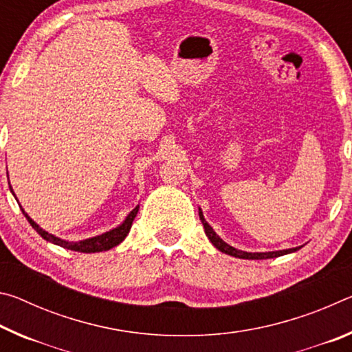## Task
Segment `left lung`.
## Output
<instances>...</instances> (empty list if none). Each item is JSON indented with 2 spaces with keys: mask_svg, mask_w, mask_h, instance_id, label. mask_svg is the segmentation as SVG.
I'll use <instances>...</instances> for the list:
<instances>
[{
  "mask_svg": "<svg viewBox=\"0 0 352 352\" xmlns=\"http://www.w3.org/2000/svg\"><path fill=\"white\" fill-rule=\"evenodd\" d=\"M199 216L201 223H204V228H205V233L208 236V239L211 241V243L220 252L225 253V254H230V256H234V258H239V259H270V258H278V256H283V254H289V253H294L296 250H300L301 247H296V248H289V250H279V252H267V253H248V252H242V250H237L234 247L228 245V243L223 242L220 237L216 234V231H214L210 223L206 222L205 217H204V212L201 210H199Z\"/></svg>",
  "mask_w": 352,
  "mask_h": 352,
  "instance_id": "left-lung-1",
  "label": "left lung"
}]
</instances>
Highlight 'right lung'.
I'll return each instance as SVG.
<instances>
[{
    "label": "right lung",
    "mask_w": 352,
    "mask_h": 352,
    "mask_svg": "<svg viewBox=\"0 0 352 352\" xmlns=\"http://www.w3.org/2000/svg\"><path fill=\"white\" fill-rule=\"evenodd\" d=\"M12 190V186H9ZM12 194H14V190H12ZM15 195V194H14ZM16 199V197H15ZM21 208V206H20ZM140 206H136L135 210L130 211L129 216L126 217L124 222L116 226V228H113L110 231H107V233L100 234V236H94L90 237V239H85V241H79V242H68V241H63L60 237H56L54 234H50L47 231H45L43 228H40V226L34 222V220L28 216L25 212V210L21 208L23 214H25V217L28 219V222L32 225V228L37 231V233L43 237L45 241L47 242H52L56 243L58 247H63V248H68V250H73V252H80V253H98V252H105V250H110L113 247H116L121 243L124 239H126V236L129 234L130 228H132V223H133V219L136 217V212H138Z\"/></svg>",
    "instance_id": "right-lung-1"
}]
</instances>
